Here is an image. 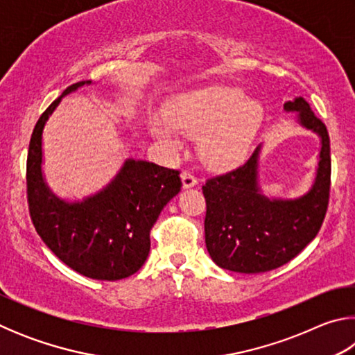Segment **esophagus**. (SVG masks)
Masks as SVG:
<instances>
[{"instance_id":"1","label":"esophagus","mask_w":355,"mask_h":355,"mask_svg":"<svg viewBox=\"0 0 355 355\" xmlns=\"http://www.w3.org/2000/svg\"><path fill=\"white\" fill-rule=\"evenodd\" d=\"M182 183H183V188L188 189V188H194V186L197 184V178L192 175V173L189 171H184L182 173Z\"/></svg>"}]
</instances>
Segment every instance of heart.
I'll use <instances>...</instances> for the list:
<instances>
[{
  "mask_svg": "<svg viewBox=\"0 0 355 355\" xmlns=\"http://www.w3.org/2000/svg\"><path fill=\"white\" fill-rule=\"evenodd\" d=\"M169 122H155L153 135L178 146L180 131L200 136V152L209 164L227 167L248 153L263 120V106L241 91L213 87L180 95L167 111Z\"/></svg>",
  "mask_w": 355,
  "mask_h": 355,
  "instance_id": "1",
  "label": "heart"
}]
</instances>
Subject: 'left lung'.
<instances>
[{
  "mask_svg": "<svg viewBox=\"0 0 355 355\" xmlns=\"http://www.w3.org/2000/svg\"><path fill=\"white\" fill-rule=\"evenodd\" d=\"M297 122L321 139L320 161L311 188L297 199H269L258 183L261 146L248 163L202 186L207 200L205 243L219 268L258 274L293 260L322 225L330 192V141L326 125L297 97L284 105Z\"/></svg>",
  "mask_w": 355,
  "mask_h": 355,
  "instance_id": "1",
  "label": "left lung"
}]
</instances>
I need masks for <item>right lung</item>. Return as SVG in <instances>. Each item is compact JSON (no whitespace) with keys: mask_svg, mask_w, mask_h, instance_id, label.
Masks as SVG:
<instances>
[{"mask_svg":"<svg viewBox=\"0 0 355 355\" xmlns=\"http://www.w3.org/2000/svg\"><path fill=\"white\" fill-rule=\"evenodd\" d=\"M67 87L35 123L26 161L29 214L48 249L73 271L95 280H120L141 269L150 252V230L167 202L182 189L178 171L128 158L103 189L67 202L53 192L42 172V133Z\"/></svg>","mask_w":355,"mask_h":355,"instance_id":"add662e5","label":"right lung"}]
</instances>
